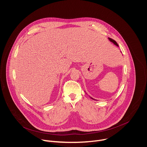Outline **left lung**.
Listing matches in <instances>:
<instances>
[{
	"label": "left lung",
	"mask_w": 147,
	"mask_h": 147,
	"mask_svg": "<svg viewBox=\"0 0 147 147\" xmlns=\"http://www.w3.org/2000/svg\"><path fill=\"white\" fill-rule=\"evenodd\" d=\"M108 39L111 41V42H112L114 44V45H116L117 47H119V45H118V44H117V42H116L115 40H113V39H111V38H108ZM92 99H93V100H96V99H94L93 98H92V97H91V96H90Z\"/></svg>",
	"instance_id": "1"
}]
</instances>
